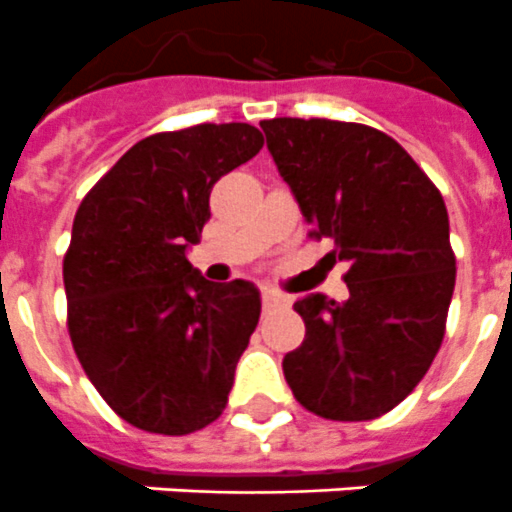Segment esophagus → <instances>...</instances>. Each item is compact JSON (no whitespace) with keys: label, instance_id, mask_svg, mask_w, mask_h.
Here are the masks:
<instances>
[{"label":"esophagus","instance_id":"34e87169","mask_svg":"<svg viewBox=\"0 0 512 512\" xmlns=\"http://www.w3.org/2000/svg\"><path fill=\"white\" fill-rule=\"evenodd\" d=\"M261 305H264V310H274V307L287 305V300L274 289H261Z\"/></svg>","mask_w":512,"mask_h":512}]
</instances>
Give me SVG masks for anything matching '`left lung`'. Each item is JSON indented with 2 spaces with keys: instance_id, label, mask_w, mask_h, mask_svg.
Returning <instances> with one entry per match:
<instances>
[{
  "instance_id": "obj_1",
  "label": "left lung",
  "mask_w": 512,
  "mask_h": 512,
  "mask_svg": "<svg viewBox=\"0 0 512 512\" xmlns=\"http://www.w3.org/2000/svg\"><path fill=\"white\" fill-rule=\"evenodd\" d=\"M266 146L312 241L348 264V300L295 302L305 341L284 379L312 415L338 423L397 408L431 369L456 284L449 212L436 184L387 133L325 117L264 120Z\"/></svg>"
}]
</instances>
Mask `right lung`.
<instances>
[{"label":"right lung","instance_id":"1","mask_svg":"<svg viewBox=\"0 0 512 512\" xmlns=\"http://www.w3.org/2000/svg\"><path fill=\"white\" fill-rule=\"evenodd\" d=\"M264 146L248 122L138 140L81 200L63 256L66 325L81 369L125 423L187 436L223 415L261 300L187 261L210 192Z\"/></svg>","mask_w":512,"mask_h":512}]
</instances>
